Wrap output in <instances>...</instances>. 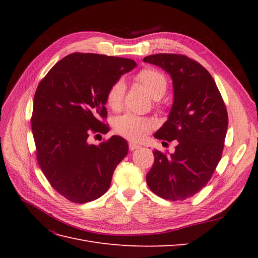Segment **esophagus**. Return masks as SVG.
<instances>
[{
  "label": "esophagus",
  "instance_id": "1",
  "mask_svg": "<svg viewBox=\"0 0 258 258\" xmlns=\"http://www.w3.org/2000/svg\"><path fill=\"white\" fill-rule=\"evenodd\" d=\"M139 147H140V145L138 143H136V142H130L129 143V150L130 151H135V150H137V148H139Z\"/></svg>",
  "mask_w": 258,
  "mask_h": 258
}]
</instances>
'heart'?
I'll list each match as a JSON object with an SVG mask.
<instances>
[{
	"instance_id": "b5f03b06",
	"label": "heart",
	"mask_w": 258,
	"mask_h": 258,
	"mask_svg": "<svg viewBox=\"0 0 258 258\" xmlns=\"http://www.w3.org/2000/svg\"><path fill=\"white\" fill-rule=\"evenodd\" d=\"M138 84L153 99H159L165 95L168 88V80L158 70L154 68H144L135 75ZM126 92V85L118 80L111 85L106 92V104L112 110H119ZM153 128V121L146 117H139L131 114H126L118 117L114 122V131L128 140H139L144 134Z\"/></svg>"
}]
</instances>
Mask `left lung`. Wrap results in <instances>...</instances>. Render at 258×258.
Returning a JSON list of instances; mask_svg holds the SVG:
<instances>
[{
    "mask_svg": "<svg viewBox=\"0 0 258 258\" xmlns=\"http://www.w3.org/2000/svg\"><path fill=\"white\" fill-rule=\"evenodd\" d=\"M167 71L174 100L168 120L154 137L176 140L173 154L155 150L146 183L157 196L185 200L199 192L222 158L228 114L213 77L199 62L179 53H157L143 59Z\"/></svg>",
    "mask_w": 258,
    "mask_h": 258,
    "instance_id": "8db88e82",
    "label": "left lung"
}]
</instances>
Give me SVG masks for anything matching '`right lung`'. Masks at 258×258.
<instances>
[{
	"label": "right lung",
	"instance_id": "right-lung-1",
	"mask_svg": "<svg viewBox=\"0 0 258 258\" xmlns=\"http://www.w3.org/2000/svg\"><path fill=\"white\" fill-rule=\"evenodd\" d=\"M136 66L132 59L74 52L38 84L31 117L36 159L66 199L85 204L110 188L114 170L128 154L127 141L113 136L95 145L87 140L108 131L106 92Z\"/></svg>",
	"mask_w": 258,
	"mask_h": 258
}]
</instances>
